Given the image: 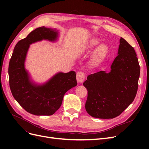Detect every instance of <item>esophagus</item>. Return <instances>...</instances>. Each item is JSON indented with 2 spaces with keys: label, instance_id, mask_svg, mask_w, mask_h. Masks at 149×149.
Wrapping results in <instances>:
<instances>
[{
  "label": "esophagus",
  "instance_id": "obj_1",
  "mask_svg": "<svg viewBox=\"0 0 149 149\" xmlns=\"http://www.w3.org/2000/svg\"><path fill=\"white\" fill-rule=\"evenodd\" d=\"M76 79L79 83H82L85 79V75L84 73L82 71H79L76 74Z\"/></svg>",
  "mask_w": 149,
  "mask_h": 149
}]
</instances>
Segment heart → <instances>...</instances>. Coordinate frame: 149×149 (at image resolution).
<instances>
[{
  "label": "heart",
  "instance_id": "b5f03b06",
  "mask_svg": "<svg viewBox=\"0 0 149 149\" xmlns=\"http://www.w3.org/2000/svg\"><path fill=\"white\" fill-rule=\"evenodd\" d=\"M100 40L96 38H92L89 41L86 45V48L88 49H93L96 47L99 43ZM108 52V47L106 43H101L99 45L94 53V58L96 60H100L102 58L104 57Z\"/></svg>",
  "mask_w": 149,
  "mask_h": 149
}]
</instances>
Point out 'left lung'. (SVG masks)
<instances>
[{"mask_svg":"<svg viewBox=\"0 0 149 149\" xmlns=\"http://www.w3.org/2000/svg\"><path fill=\"white\" fill-rule=\"evenodd\" d=\"M106 73L101 71L88 75L83 83L88 90L85 108L93 118L113 119L134 100L138 89L140 66L134 48L120 39L118 55Z\"/></svg>","mask_w":149,"mask_h":149,"instance_id":"1","label":"left lung"}]
</instances>
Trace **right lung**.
<instances>
[{
    "label": "right lung",
    "mask_w": 149,
    "mask_h": 149,
    "mask_svg": "<svg viewBox=\"0 0 149 149\" xmlns=\"http://www.w3.org/2000/svg\"><path fill=\"white\" fill-rule=\"evenodd\" d=\"M56 30L42 26L36 29L18 42L8 65L9 85L13 97L24 109L37 116H50L60 107L65 94L77 85L76 73H58L47 83L37 85L31 82L25 68L30 45L42 40H56Z\"/></svg>",
    "instance_id": "right-lung-1"
}]
</instances>
